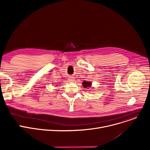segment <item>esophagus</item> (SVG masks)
Masks as SVG:
<instances>
[{
  "instance_id": "esophagus-1",
  "label": "esophagus",
  "mask_w": 150,
  "mask_h": 150,
  "mask_svg": "<svg viewBox=\"0 0 150 150\" xmlns=\"http://www.w3.org/2000/svg\"><path fill=\"white\" fill-rule=\"evenodd\" d=\"M69 81L70 82H73L74 81V78L73 77H69Z\"/></svg>"
}]
</instances>
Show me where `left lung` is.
Wrapping results in <instances>:
<instances>
[{
  "label": "left lung",
  "mask_w": 150,
  "mask_h": 150,
  "mask_svg": "<svg viewBox=\"0 0 150 150\" xmlns=\"http://www.w3.org/2000/svg\"><path fill=\"white\" fill-rule=\"evenodd\" d=\"M82 85L83 86L84 88H89L90 87H91V81H84L82 83Z\"/></svg>",
  "instance_id": "1"
}]
</instances>
